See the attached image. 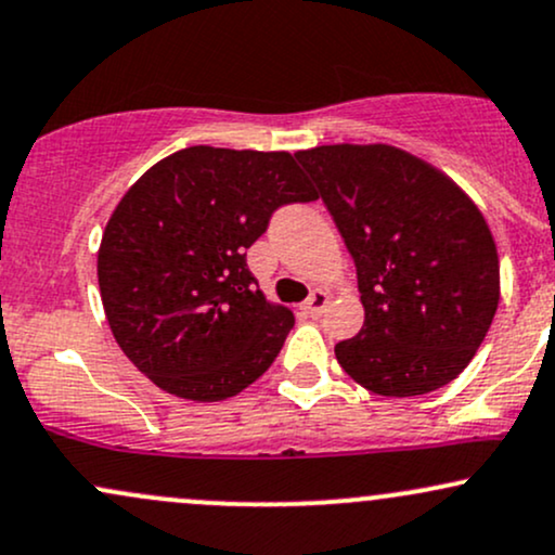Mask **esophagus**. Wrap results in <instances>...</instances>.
<instances>
[{
  "label": "esophagus",
  "instance_id": "1",
  "mask_svg": "<svg viewBox=\"0 0 555 555\" xmlns=\"http://www.w3.org/2000/svg\"><path fill=\"white\" fill-rule=\"evenodd\" d=\"M331 302V295L326 289H315L313 295L308 297V302H305V313L308 315H313V318H318L323 313V310H326V305Z\"/></svg>",
  "mask_w": 555,
  "mask_h": 555
}]
</instances>
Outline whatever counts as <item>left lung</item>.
<instances>
[{
    "label": "left lung",
    "mask_w": 555,
    "mask_h": 555,
    "mask_svg": "<svg viewBox=\"0 0 555 555\" xmlns=\"http://www.w3.org/2000/svg\"><path fill=\"white\" fill-rule=\"evenodd\" d=\"M358 266L365 323L336 344L349 378L380 397L454 380L501 297L495 240L475 201L423 158L386 143L295 154Z\"/></svg>",
    "instance_id": "obj_1"
}]
</instances>
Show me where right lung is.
<instances>
[{
	"label": "right lung",
	"instance_id": "add662e5",
	"mask_svg": "<svg viewBox=\"0 0 555 555\" xmlns=\"http://www.w3.org/2000/svg\"><path fill=\"white\" fill-rule=\"evenodd\" d=\"M315 197L286 151L193 145L145 171L99 247L101 302L132 365L190 401L229 399L269 371L295 315L258 289L247 247L279 206Z\"/></svg>",
	"mask_w": 555,
	"mask_h": 555
}]
</instances>
